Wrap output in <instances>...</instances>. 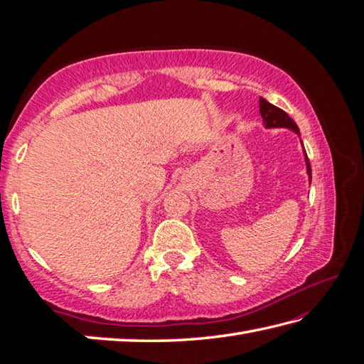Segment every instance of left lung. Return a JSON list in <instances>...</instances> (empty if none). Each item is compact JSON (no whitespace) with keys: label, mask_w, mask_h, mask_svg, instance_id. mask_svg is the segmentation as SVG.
<instances>
[{"label":"left lung","mask_w":364,"mask_h":364,"mask_svg":"<svg viewBox=\"0 0 364 364\" xmlns=\"http://www.w3.org/2000/svg\"><path fill=\"white\" fill-rule=\"evenodd\" d=\"M259 114L262 117V125H264L266 128H288V129L294 131L297 136H300V131H299V127L296 125V122H294L283 109H280V107L270 105L267 100H264L262 97L259 98ZM304 156H305L308 180H310V183H311V167H310V161H308L305 150H304Z\"/></svg>","instance_id":"obj_1"}]
</instances>
